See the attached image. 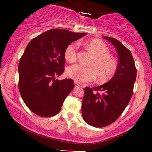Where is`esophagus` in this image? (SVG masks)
<instances>
[{"label": "esophagus", "mask_w": 152, "mask_h": 152, "mask_svg": "<svg viewBox=\"0 0 152 152\" xmlns=\"http://www.w3.org/2000/svg\"><path fill=\"white\" fill-rule=\"evenodd\" d=\"M75 88L80 87V84H79V83L77 82H75Z\"/></svg>", "instance_id": "34e87169"}]
</instances>
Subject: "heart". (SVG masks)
Returning a JSON list of instances; mask_svg holds the SVG:
<instances>
[{
    "mask_svg": "<svg viewBox=\"0 0 152 152\" xmlns=\"http://www.w3.org/2000/svg\"><path fill=\"white\" fill-rule=\"evenodd\" d=\"M86 46L93 55L94 59L90 66L86 67L80 64L70 66L66 73L69 77L77 82H89L96 77L99 83H104L115 75L118 69V63L113 56L109 55L107 45L99 39H93L86 43ZM77 43H71L66 48L64 57L69 63H73L77 59Z\"/></svg>",
    "mask_w": 152,
    "mask_h": 152,
    "instance_id": "b5f03b06",
    "label": "heart"
}]
</instances>
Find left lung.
<instances>
[{
    "mask_svg": "<svg viewBox=\"0 0 152 152\" xmlns=\"http://www.w3.org/2000/svg\"><path fill=\"white\" fill-rule=\"evenodd\" d=\"M117 50L119 61L115 75L102 86L85 87L82 113L84 121L104 127L115 121L128 105L134 91L137 70L132 53L117 39L104 36Z\"/></svg>",
    "mask_w": 152,
    "mask_h": 152,
    "instance_id": "1",
    "label": "left lung"
}]
</instances>
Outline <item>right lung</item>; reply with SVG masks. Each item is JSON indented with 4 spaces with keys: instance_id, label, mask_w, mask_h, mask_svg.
<instances>
[{
    "instance_id": "right-lung-1",
    "label": "right lung",
    "mask_w": 152,
    "mask_h": 152,
    "mask_svg": "<svg viewBox=\"0 0 152 152\" xmlns=\"http://www.w3.org/2000/svg\"><path fill=\"white\" fill-rule=\"evenodd\" d=\"M86 33L52 29L32 39L18 64V89L30 111L41 117L57 114L74 88L71 79L55 80L64 71L66 48Z\"/></svg>"
}]
</instances>
